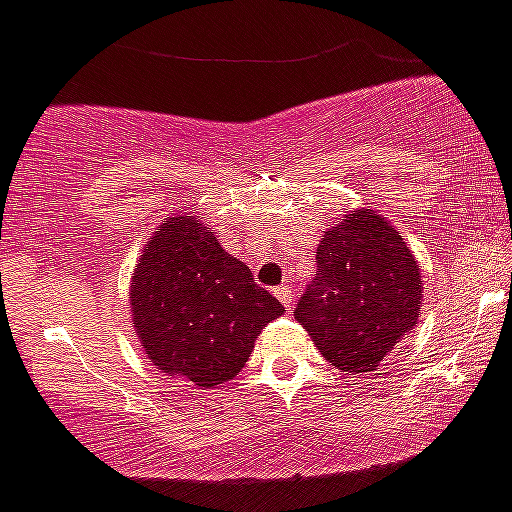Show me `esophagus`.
Segmentation results:
<instances>
[{
  "label": "esophagus",
  "mask_w": 512,
  "mask_h": 512,
  "mask_svg": "<svg viewBox=\"0 0 512 512\" xmlns=\"http://www.w3.org/2000/svg\"><path fill=\"white\" fill-rule=\"evenodd\" d=\"M274 294H276V299L286 306V309H291V306H294V291H291V286H279Z\"/></svg>",
  "instance_id": "esophagus-1"
}]
</instances>
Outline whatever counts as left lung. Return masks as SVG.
<instances>
[{
    "instance_id": "left-lung-1",
    "label": "left lung",
    "mask_w": 512,
    "mask_h": 512,
    "mask_svg": "<svg viewBox=\"0 0 512 512\" xmlns=\"http://www.w3.org/2000/svg\"><path fill=\"white\" fill-rule=\"evenodd\" d=\"M420 264L387 218L347 211L316 248V279L294 319L342 372H374L417 324Z\"/></svg>"
}]
</instances>
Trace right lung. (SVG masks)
<instances>
[{"label":"right lung","mask_w":512,"mask_h":512,"mask_svg":"<svg viewBox=\"0 0 512 512\" xmlns=\"http://www.w3.org/2000/svg\"><path fill=\"white\" fill-rule=\"evenodd\" d=\"M130 311L155 369L211 389L241 372L261 329L284 306L223 251L201 216L175 213L145 241Z\"/></svg>","instance_id":"1"}]
</instances>
